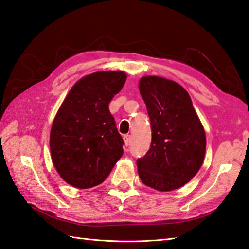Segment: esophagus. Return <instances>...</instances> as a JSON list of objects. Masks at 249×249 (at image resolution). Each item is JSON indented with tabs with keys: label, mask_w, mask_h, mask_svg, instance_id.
<instances>
[{
	"label": "esophagus",
	"mask_w": 249,
	"mask_h": 249,
	"mask_svg": "<svg viewBox=\"0 0 249 249\" xmlns=\"http://www.w3.org/2000/svg\"><path fill=\"white\" fill-rule=\"evenodd\" d=\"M124 144L125 146H129L130 145V135L129 134H124Z\"/></svg>",
	"instance_id": "34e87169"
}]
</instances>
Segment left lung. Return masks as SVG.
<instances>
[{
    "instance_id": "obj_1",
    "label": "left lung",
    "mask_w": 249,
    "mask_h": 249,
    "mask_svg": "<svg viewBox=\"0 0 249 249\" xmlns=\"http://www.w3.org/2000/svg\"><path fill=\"white\" fill-rule=\"evenodd\" d=\"M151 126L150 148L136 161L143 184L171 191L194 178L204 160L206 138L188 92L158 76L140 80Z\"/></svg>"
}]
</instances>
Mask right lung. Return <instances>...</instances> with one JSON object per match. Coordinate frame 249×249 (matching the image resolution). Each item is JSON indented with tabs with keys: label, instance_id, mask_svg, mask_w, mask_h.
I'll return each instance as SVG.
<instances>
[{
	"label": "right lung",
	"instance_id": "right-lung-1",
	"mask_svg": "<svg viewBox=\"0 0 249 249\" xmlns=\"http://www.w3.org/2000/svg\"><path fill=\"white\" fill-rule=\"evenodd\" d=\"M125 79L120 71L85 76L60 106L50 132V151L55 170L71 186L87 189L102 184L123 156L124 142L108 104Z\"/></svg>",
	"mask_w": 249,
	"mask_h": 249
}]
</instances>
